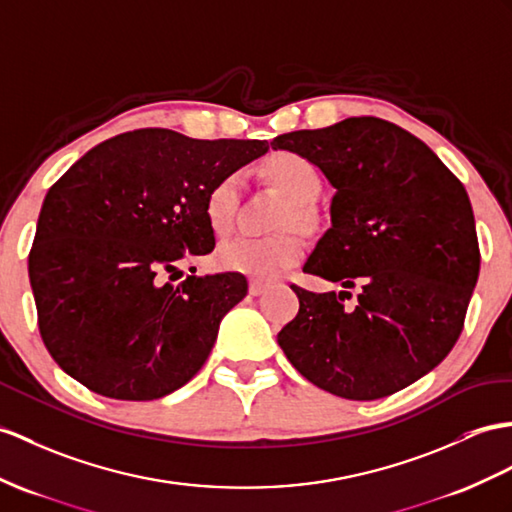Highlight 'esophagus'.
I'll return each mask as SVG.
<instances>
[{
    "label": "esophagus",
    "instance_id": "obj_1",
    "mask_svg": "<svg viewBox=\"0 0 512 512\" xmlns=\"http://www.w3.org/2000/svg\"><path fill=\"white\" fill-rule=\"evenodd\" d=\"M267 289H269V284H265V282H258V280L249 282V295H254V297L267 293Z\"/></svg>",
    "mask_w": 512,
    "mask_h": 512
}]
</instances>
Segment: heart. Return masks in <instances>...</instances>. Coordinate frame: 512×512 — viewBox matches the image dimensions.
<instances>
[{
	"label": "heart",
	"instance_id": "obj_1",
	"mask_svg": "<svg viewBox=\"0 0 512 512\" xmlns=\"http://www.w3.org/2000/svg\"><path fill=\"white\" fill-rule=\"evenodd\" d=\"M263 173L289 197L282 208L278 228L306 226L310 221V204L321 191V176L306 156L273 152L263 162ZM241 178L236 173L219 178L204 199V215L215 232H226L234 221L236 197H239ZM217 263L221 269L245 273L254 278H276L278 273L293 267L302 258V245L291 234L271 236V239H252V236H230L217 247Z\"/></svg>",
	"mask_w": 512,
	"mask_h": 512
}]
</instances>
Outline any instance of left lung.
Segmentation results:
<instances>
[{
	"mask_svg": "<svg viewBox=\"0 0 512 512\" xmlns=\"http://www.w3.org/2000/svg\"><path fill=\"white\" fill-rule=\"evenodd\" d=\"M273 149L306 156L334 186L332 226L304 271L343 291L291 286L297 317L278 343L319 389L380 400L426 376L463 332L480 249L465 186L432 149L378 117L280 134ZM359 304L345 309L347 288Z\"/></svg>",
	"mask_w": 512,
	"mask_h": 512,
	"instance_id": "1",
	"label": "left lung"
}]
</instances>
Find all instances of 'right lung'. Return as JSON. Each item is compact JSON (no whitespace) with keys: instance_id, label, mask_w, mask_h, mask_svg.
I'll return each instance as SVG.
<instances>
[{"instance_id":"add662e5","label":"right lung","mask_w":512,"mask_h":512,"mask_svg":"<svg viewBox=\"0 0 512 512\" xmlns=\"http://www.w3.org/2000/svg\"><path fill=\"white\" fill-rule=\"evenodd\" d=\"M267 141L134 130L86 152L52 189L28 260L39 330L58 367L112 400H158L202 369L241 273H173L215 249L204 199Z\"/></svg>"}]
</instances>
